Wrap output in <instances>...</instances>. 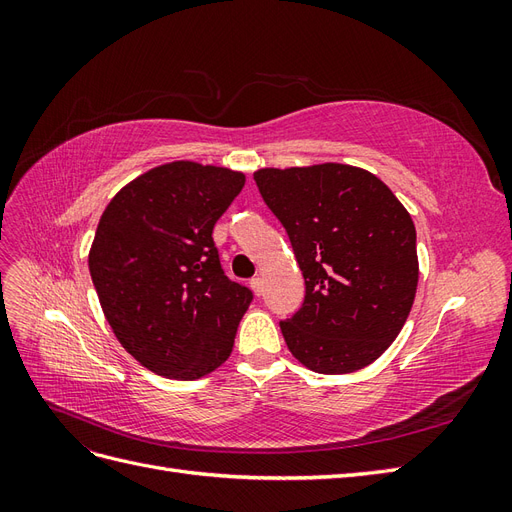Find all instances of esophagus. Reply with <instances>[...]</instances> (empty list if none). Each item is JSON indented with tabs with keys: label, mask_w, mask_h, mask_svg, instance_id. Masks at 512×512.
Listing matches in <instances>:
<instances>
[{
	"label": "esophagus",
	"mask_w": 512,
	"mask_h": 512,
	"mask_svg": "<svg viewBox=\"0 0 512 512\" xmlns=\"http://www.w3.org/2000/svg\"><path fill=\"white\" fill-rule=\"evenodd\" d=\"M250 286H252V290L258 294V297L262 294V290H265V282H262L260 277H254V280L250 282Z\"/></svg>",
	"instance_id": "esophagus-1"
}]
</instances>
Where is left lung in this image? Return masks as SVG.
<instances>
[{
  "instance_id": "8db88e82",
  "label": "left lung",
  "mask_w": 512,
  "mask_h": 512,
  "mask_svg": "<svg viewBox=\"0 0 512 512\" xmlns=\"http://www.w3.org/2000/svg\"><path fill=\"white\" fill-rule=\"evenodd\" d=\"M258 192L286 228L305 280L280 322L288 350L318 374H350L393 344L418 282L416 230L395 194L363 168H262Z\"/></svg>"
}]
</instances>
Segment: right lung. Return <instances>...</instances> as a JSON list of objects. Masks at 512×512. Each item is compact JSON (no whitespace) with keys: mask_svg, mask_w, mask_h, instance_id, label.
Masks as SVG:
<instances>
[{"mask_svg":"<svg viewBox=\"0 0 512 512\" xmlns=\"http://www.w3.org/2000/svg\"><path fill=\"white\" fill-rule=\"evenodd\" d=\"M243 183L235 170L173 162L102 213L91 280L121 346L158 376L196 380L232 352L254 292L226 277L211 235Z\"/></svg>","mask_w":512,"mask_h":512,"instance_id":"right-lung-1","label":"right lung"}]
</instances>
